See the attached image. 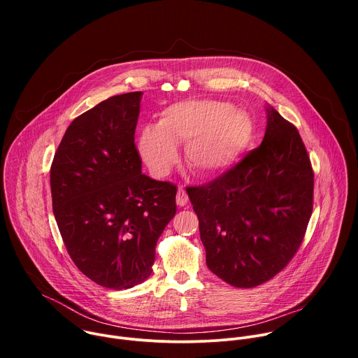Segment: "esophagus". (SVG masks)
Returning <instances> with one entry per match:
<instances>
[{"instance_id":"34e87169","label":"esophagus","mask_w":358,"mask_h":358,"mask_svg":"<svg viewBox=\"0 0 358 358\" xmlns=\"http://www.w3.org/2000/svg\"><path fill=\"white\" fill-rule=\"evenodd\" d=\"M176 201H177V206L178 207H185L187 202H188V195L185 192L184 188H178L177 191V196H176Z\"/></svg>"}]
</instances>
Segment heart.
I'll list each match as a JSON object with an SVG mask.
<instances>
[{
  "instance_id": "1",
  "label": "heart",
  "mask_w": 358,
  "mask_h": 358,
  "mask_svg": "<svg viewBox=\"0 0 358 358\" xmlns=\"http://www.w3.org/2000/svg\"><path fill=\"white\" fill-rule=\"evenodd\" d=\"M253 138V122L222 100H184L163 110L160 124L141 129L137 150L156 177H166L178 162L177 144L185 143L192 170L215 177L232 169Z\"/></svg>"
}]
</instances>
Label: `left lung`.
Listing matches in <instances>:
<instances>
[{"label": "left lung", "mask_w": 358, "mask_h": 358, "mask_svg": "<svg viewBox=\"0 0 358 358\" xmlns=\"http://www.w3.org/2000/svg\"><path fill=\"white\" fill-rule=\"evenodd\" d=\"M258 148L188 196L207 266L235 287L258 286L294 257L313 210V170L297 129L266 106Z\"/></svg>", "instance_id": "obj_1"}]
</instances>
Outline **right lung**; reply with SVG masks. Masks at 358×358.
I'll list each match as a JSON object with an SVG mask.
<instances>
[{
  "label": "right lung",
  "mask_w": 358,
  "mask_h": 358,
  "mask_svg": "<svg viewBox=\"0 0 358 358\" xmlns=\"http://www.w3.org/2000/svg\"><path fill=\"white\" fill-rule=\"evenodd\" d=\"M141 96L117 94L76 117L50 167L54 215L69 257L113 290L151 275L157 239L177 211L176 185L141 174L134 145Z\"/></svg>",
  "instance_id": "1"
}]
</instances>
